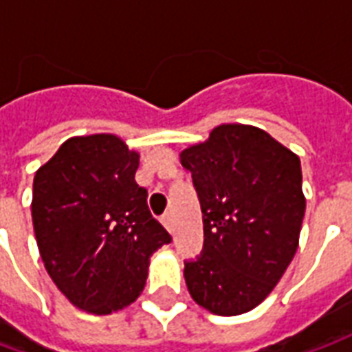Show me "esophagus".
<instances>
[{
    "mask_svg": "<svg viewBox=\"0 0 352 352\" xmlns=\"http://www.w3.org/2000/svg\"><path fill=\"white\" fill-rule=\"evenodd\" d=\"M162 224L168 228V232H173V219H171V214L169 213H166L162 217Z\"/></svg>",
    "mask_w": 352,
    "mask_h": 352,
    "instance_id": "obj_1",
    "label": "esophagus"
}]
</instances>
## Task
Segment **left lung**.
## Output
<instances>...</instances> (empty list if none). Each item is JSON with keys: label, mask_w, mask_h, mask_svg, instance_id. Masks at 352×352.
I'll return each mask as SVG.
<instances>
[{"label": "left lung", "mask_w": 352, "mask_h": 352, "mask_svg": "<svg viewBox=\"0 0 352 352\" xmlns=\"http://www.w3.org/2000/svg\"><path fill=\"white\" fill-rule=\"evenodd\" d=\"M201 204L206 245L184 264L192 300L236 317L272 294L300 243L305 196L300 158L267 131L221 124L181 153Z\"/></svg>", "instance_id": "1"}]
</instances>
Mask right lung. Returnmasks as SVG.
I'll return each instance as SVG.
<instances>
[{
    "label": "right lung",
    "instance_id": "1",
    "mask_svg": "<svg viewBox=\"0 0 352 352\" xmlns=\"http://www.w3.org/2000/svg\"><path fill=\"white\" fill-rule=\"evenodd\" d=\"M139 153L113 133L69 138L35 171L32 219L45 270L92 315L128 307L143 292L151 256L171 241L139 186Z\"/></svg>",
    "mask_w": 352,
    "mask_h": 352
}]
</instances>
